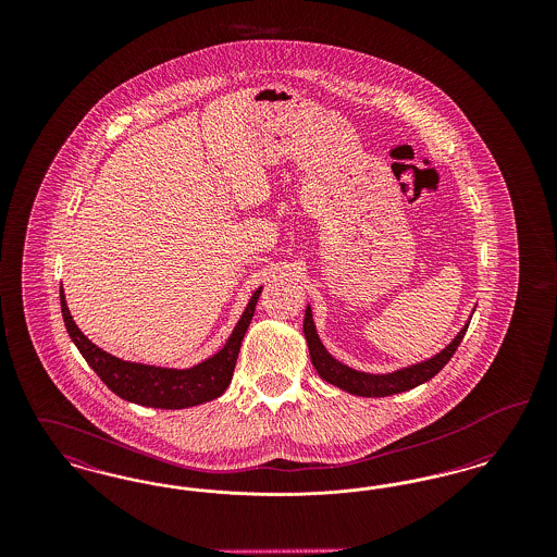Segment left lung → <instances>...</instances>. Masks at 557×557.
Wrapping results in <instances>:
<instances>
[{
    "instance_id": "1",
    "label": "left lung",
    "mask_w": 557,
    "mask_h": 557,
    "mask_svg": "<svg viewBox=\"0 0 557 557\" xmlns=\"http://www.w3.org/2000/svg\"><path fill=\"white\" fill-rule=\"evenodd\" d=\"M468 325H470V321L461 327V332L453 338V343L445 346L432 359L409 366L405 370L393 371V373H366V371L350 370L348 366L336 361L319 341L318 330H315L313 315H311V307H307V311H305L302 330H305V338L309 345L313 368L318 370L319 375L325 382L343 388L350 395H357V397H391V395H398V393H405V391H411V388L424 384L443 370L449 363L450 357L455 355L459 343L463 341Z\"/></svg>"
}]
</instances>
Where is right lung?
Segmentation results:
<instances>
[{"instance_id": "1", "label": "right lung", "mask_w": 557, "mask_h": 557, "mask_svg": "<svg viewBox=\"0 0 557 557\" xmlns=\"http://www.w3.org/2000/svg\"><path fill=\"white\" fill-rule=\"evenodd\" d=\"M259 296H261V288L252 294L248 307L244 309L238 325L234 327L225 346L216 355H212L211 359L189 370H166V368L123 361L102 350L100 346L94 345L81 332L69 313L64 290H60V309H62L66 332L79 348L83 359L100 375V380L114 395L129 403L154 407V409H186V407L202 405L207 400L221 397L227 391L236 361H238L239 346L255 315Z\"/></svg>"}]
</instances>
